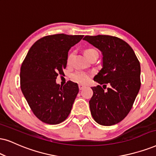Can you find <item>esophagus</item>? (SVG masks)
<instances>
[{"mask_svg":"<svg viewBox=\"0 0 156 156\" xmlns=\"http://www.w3.org/2000/svg\"><path fill=\"white\" fill-rule=\"evenodd\" d=\"M85 87H86V86H84V85H83V84H79V85H78V88H79L80 90L83 89Z\"/></svg>","mask_w":156,"mask_h":156,"instance_id":"esophagus-1","label":"esophagus"}]
</instances>
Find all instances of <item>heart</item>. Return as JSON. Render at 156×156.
Masks as SVG:
<instances>
[{"mask_svg": "<svg viewBox=\"0 0 156 156\" xmlns=\"http://www.w3.org/2000/svg\"><path fill=\"white\" fill-rule=\"evenodd\" d=\"M98 52L97 51L94 49H87V50H85V55H86V57L90 56V55H92L93 53ZM74 55V52H70L68 55V58H67V62L68 64H70L71 62V60L73 59V57ZM90 78V75L86 72L83 71H77L74 73L72 75V79L77 83H86L89 81Z\"/></svg>", "mask_w": 156, "mask_h": 156, "instance_id": "heart-1", "label": "heart"}]
</instances>
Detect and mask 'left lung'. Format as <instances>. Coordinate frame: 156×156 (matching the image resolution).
<instances>
[{
    "instance_id": "left-lung-1",
    "label": "left lung",
    "mask_w": 156,
    "mask_h": 156,
    "mask_svg": "<svg viewBox=\"0 0 156 156\" xmlns=\"http://www.w3.org/2000/svg\"><path fill=\"white\" fill-rule=\"evenodd\" d=\"M84 40L98 48L103 55V68L94 80L110 85L104 91L92 87L90 113L98 124L111 126L119 123L130 111L140 88V65L132 47L122 39L109 35L86 36Z\"/></svg>"
}]
</instances>
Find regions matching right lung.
I'll use <instances>...</instances> for the list:
<instances>
[{
	"label": "right lung",
	"mask_w": 156,
	"mask_h": 156,
	"mask_svg": "<svg viewBox=\"0 0 156 156\" xmlns=\"http://www.w3.org/2000/svg\"><path fill=\"white\" fill-rule=\"evenodd\" d=\"M83 35L58 34L37 40L21 67V89L31 111L49 125L65 121L71 111L78 84L70 80L63 86L56 83L58 74L66 68L68 51Z\"/></svg>",
	"instance_id": "obj_1"
}]
</instances>
